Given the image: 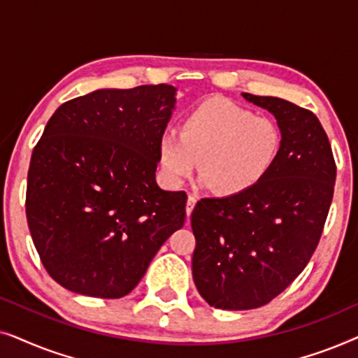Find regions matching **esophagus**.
I'll return each mask as SVG.
<instances>
[{"mask_svg": "<svg viewBox=\"0 0 358 358\" xmlns=\"http://www.w3.org/2000/svg\"><path fill=\"white\" fill-rule=\"evenodd\" d=\"M195 203H197V197H195V195H189L187 205H185V213H187V218L190 217V213H192Z\"/></svg>", "mask_w": 358, "mask_h": 358, "instance_id": "obj_1", "label": "esophagus"}]
</instances>
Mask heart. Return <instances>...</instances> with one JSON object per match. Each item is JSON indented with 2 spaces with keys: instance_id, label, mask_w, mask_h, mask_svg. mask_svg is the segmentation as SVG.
Listing matches in <instances>:
<instances>
[{
  "instance_id": "obj_1",
  "label": "heart",
  "mask_w": 358,
  "mask_h": 358,
  "mask_svg": "<svg viewBox=\"0 0 358 358\" xmlns=\"http://www.w3.org/2000/svg\"><path fill=\"white\" fill-rule=\"evenodd\" d=\"M283 135L277 122L227 99L203 102L180 122L179 134L166 131L158 143L164 182L179 187L194 174L222 197L256 189L280 158Z\"/></svg>"
}]
</instances>
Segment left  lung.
<instances>
[{
    "instance_id": "1",
    "label": "left lung",
    "mask_w": 358,
    "mask_h": 358,
    "mask_svg": "<svg viewBox=\"0 0 358 358\" xmlns=\"http://www.w3.org/2000/svg\"><path fill=\"white\" fill-rule=\"evenodd\" d=\"M243 97L277 119L280 158L251 192L202 199L190 217L195 287L210 306L231 311L267 305L300 275L321 239L336 182L331 143L311 110L280 97Z\"/></svg>"
}]
</instances>
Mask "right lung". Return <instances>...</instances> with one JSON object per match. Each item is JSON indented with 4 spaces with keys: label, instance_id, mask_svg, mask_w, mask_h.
<instances>
[{
    "label": "right lung",
    "instance_id": "add662e5",
    "mask_svg": "<svg viewBox=\"0 0 358 358\" xmlns=\"http://www.w3.org/2000/svg\"><path fill=\"white\" fill-rule=\"evenodd\" d=\"M176 90H97L55 110L32 151L26 215L41 261L66 290L122 298L184 227V190L155 179Z\"/></svg>",
    "mask_w": 358,
    "mask_h": 358
}]
</instances>
